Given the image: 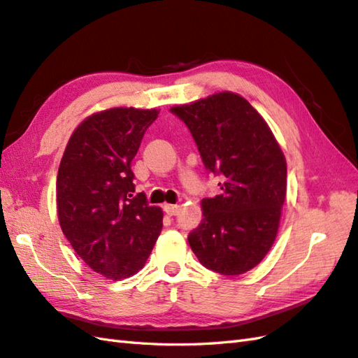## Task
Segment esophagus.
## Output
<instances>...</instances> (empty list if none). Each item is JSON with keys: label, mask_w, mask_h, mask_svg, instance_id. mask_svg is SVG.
I'll return each instance as SVG.
<instances>
[{"label": "esophagus", "mask_w": 358, "mask_h": 358, "mask_svg": "<svg viewBox=\"0 0 358 358\" xmlns=\"http://www.w3.org/2000/svg\"><path fill=\"white\" fill-rule=\"evenodd\" d=\"M164 212L169 215V217H173V215H177L178 210H180V206L178 204H164L163 206Z\"/></svg>", "instance_id": "esophagus-1"}]
</instances>
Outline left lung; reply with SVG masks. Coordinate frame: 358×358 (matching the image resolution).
<instances>
[{"instance_id": "left-lung-1", "label": "left lung", "mask_w": 358, "mask_h": 358, "mask_svg": "<svg viewBox=\"0 0 358 358\" xmlns=\"http://www.w3.org/2000/svg\"><path fill=\"white\" fill-rule=\"evenodd\" d=\"M187 124L207 169L222 173V194L201 201L203 220L187 236L206 268L250 271L278 236L287 195L285 155L268 123L231 91L171 108Z\"/></svg>"}]
</instances>
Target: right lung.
I'll list each match as a JSON object with an SVG mask.
<instances>
[{"label":"right lung","instance_id":"right-lung-1","mask_svg":"<svg viewBox=\"0 0 358 358\" xmlns=\"http://www.w3.org/2000/svg\"><path fill=\"white\" fill-rule=\"evenodd\" d=\"M160 110L115 106L82 120L66 143L56 180L57 220L91 270L120 280L145 267L163 227L162 207L134 192V159Z\"/></svg>","mask_w":358,"mask_h":358}]
</instances>
